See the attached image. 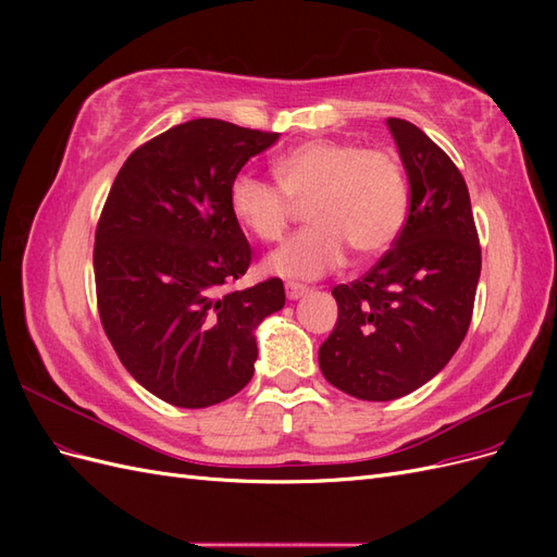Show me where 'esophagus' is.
<instances>
[{
  "label": "esophagus",
  "mask_w": 557,
  "mask_h": 557,
  "mask_svg": "<svg viewBox=\"0 0 557 557\" xmlns=\"http://www.w3.org/2000/svg\"><path fill=\"white\" fill-rule=\"evenodd\" d=\"M285 293H288V299H299V297H305L309 293V288H307V285H301V283L288 281V283H285Z\"/></svg>",
  "instance_id": "1"
}]
</instances>
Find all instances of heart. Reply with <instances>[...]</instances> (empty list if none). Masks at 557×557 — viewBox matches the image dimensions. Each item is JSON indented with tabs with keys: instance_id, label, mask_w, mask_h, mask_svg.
<instances>
[{
	"instance_id": "1",
	"label": "heart",
	"mask_w": 557,
	"mask_h": 557,
	"mask_svg": "<svg viewBox=\"0 0 557 557\" xmlns=\"http://www.w3.org/2000/svg\"><path fill=\"white\" fill-rule=\"evenodd\" d=\"M276 183L237 174L230 183V209L260 242H276L288 227L295 201L313 223L272 250L267 272L313 281L339 269L348 248L372 258L387 250L407 223L409 185L399 160L358 141L311 139L274 162Z\"/></svg>"
}]
</instances>
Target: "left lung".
<instances>
[{
    "instance_id": "left-lung-1",
    "label": "left lung",
    "mask_w": 557,
    "mask_h": 557,
    "mask_svg": "<svg viewBox=\"0 0 557 557\" xmlns=\"http://www.w3.org/2000/svg\"><path fill=\"white\" fill-rule=\"evenodd\" d=\"M409 178V215L393 248L332 295L339 318L318 350L323 376L367 401H391L436 376L474 311L481 246L467 183L423 129L387 117Z\"/></svg>"
}]
</instances>
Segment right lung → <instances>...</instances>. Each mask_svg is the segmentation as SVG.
I'll return each instance as SVG.
<instances>
[{
	"mask_svg": "<svg viewBox=\"0 0 557 557\" xmlns=\"http://www.w3.org/2000/svg\"><path fill=\"white\" fill-rule=\"evenodd\" d=\"M276 139L215 117L181 123L125 160L99 215L102 327L132 379L174 407L237 395L256 372V327L285 305L281 278L230 290L252 260L230 183Z\"/></svg>",
	"mask_w": 557,
	"mask_h": 557,
	"instance_id": "1",
	"label": "right lung"
}]
</instances>
